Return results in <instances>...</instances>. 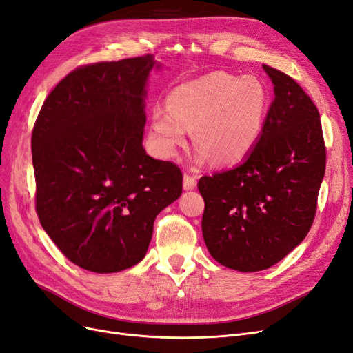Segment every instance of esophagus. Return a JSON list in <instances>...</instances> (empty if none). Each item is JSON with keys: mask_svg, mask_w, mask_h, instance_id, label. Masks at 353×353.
<instances>
[{"mask_svg": "<svg viewBox=\"0 0 353 353\" xmlns=\"http://www.w3.org/2000/svg\"><path fill=\"white\" fill-rule=\"evenodd\" d=\"M183 188L186 190H192L196 188V176L192 174L189 172H185V176H183Z\"/></svg>", "mask_w": 353, "mask_h": 353, "instance_id": "34e87169", "label": "esophagus"}]
</instances>
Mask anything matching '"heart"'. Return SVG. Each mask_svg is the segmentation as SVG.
I'll use <instances>...</instances> for the list:
<instances>
[{
	"label": "heart",
	"instance_id": "1",
	"mask_svg": "<svg viewBox=\"0 0 353 353\" xmlns=\"http://www.w3.org/2000/svg\"><path fill=\"white\" fill-rule=\"evenodd\" d=\"M270 95L255 76L211 73L181 83L167 97V107L151 112V129L161 152L174 155L195 130L199 160L234 164L251 152L264 130Z\"/></svg>",
	"mask_w": 353,
	"mask_h": 353
}]
</instances>
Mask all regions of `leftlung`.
Returning a JSON list of instances; mask_svg holds the SVG:
<instances>
[{"mask_svg": "<svg viewBox=\"0 0 353 353\" xmlns=\"http://www.w3.org/2000/svg\"><path fill=\"white\" fill-rule=\"evenodd\" d=\"M263 67L276 97L256 145L242 164L198 181L208 251L242 272L270 268L303 241L325 173L318 108L294 79Z\"/></svg>", "mask_w": 353, "mask_h": 353, "instance_id": "left-lung-1", "label": "left lung"}]
</instances>
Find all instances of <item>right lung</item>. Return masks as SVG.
Wrapping results in <instances>:
<instances>
[{
	"label": "right lung",
	"mask_w": 353,
	"mask_h": 353,
	"mask_svg": "<svg viewBox=\"0 0 353 353\" xmlns=\"http://www.w3.org/2000/svg\"><path fill=\"white\" fill-rule=\"evenodd\" d=\"M151 54L81 65L57 85L32 130L35 207L64 256L94 272L138 264L154 221L181 195L177 164L142 146Z\"/></svg>",
	"instance_id": "1"
}]
</instances>
